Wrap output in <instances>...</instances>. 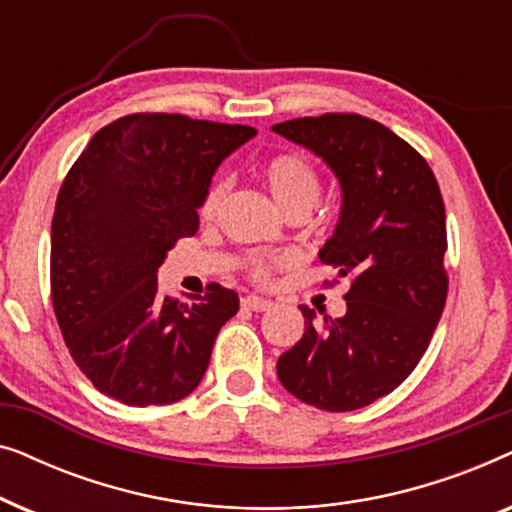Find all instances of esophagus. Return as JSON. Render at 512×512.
<instances>
[{"instance_id": "1", "label": "esophagus", "mask_w": 512, "mask_h": 512, "mask_svg": "<svg viewBox=\"0 0 512 512\" xmlns=\"http://www.w3.org/2000/svg\"><path fill=\"white\" fill-rule=\"evenodd\" d=\"M242 307H244V310H251V312H265V310H270V307H272V300L261 298V296H244Z\"/></svg>"}]
</instances>
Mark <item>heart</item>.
Here are the masks:
<instances>
[{
    "label": "heart",
    "mask_w": 512,
    "mask_h": 512,
    "mask_svg": "<svg viewBox=\"0 0 512 512\" xmlns=\"http://www.w3.org/2000/svg\"><path fill=\"white\" fill-rule=\"evenodd\" d=\"M263 181L265 186H268L272 200H275L277 207L286 214L296 212V209L310 212V209L317 205L321 193V181L317 170L310 165V160L296 156V153H282V156L268 160L263 167ZM226 193L228 181H216V184L209 186L205 198H202L200 214L205 216V219H212V216L219 212ZM282 261V256L258 254L249 261V270L256 279H268L270 272Z\"/></svg>",
    "instance_id": "b5f03b06"
}]
</instances>
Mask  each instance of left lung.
Here are the masks:
<instances>
[{
    "mask_svg": "<svg viewBox=\"0 0 512 512\" xmlns=\"http://www.w3.org/2000/svg\"><path fill=\"white\" fill-rule=\"evenodd\" d=\"M340 181L342 207L321 263L349 279L347 312L300 305L305 333L277 361L284 389L328 412L366 408L408 377L447 298L445 205L431 167L408 142L359 114L272 125Z\"/></svg>",
    "mask_w": 512,
    "mask_h": 512,
    "instance_id": "8db88e82",
    "label": "left lung"
}]
</instances>
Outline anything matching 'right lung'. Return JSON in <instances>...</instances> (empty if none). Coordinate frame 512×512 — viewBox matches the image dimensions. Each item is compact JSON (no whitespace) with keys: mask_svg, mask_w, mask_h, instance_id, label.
<instances>
[{"mask_svg":"<svg viewBox=\"0 0 512 512\" xmlns=\"http://www.w3.org/2000/svg\"><path fill=\"white\" fill-rule=\"evenodd\" d=\"M249 125L130 114L95 132L67 172L51 223V296L81 373L125 405H167L198 387L235 291L193 303L158 293V268L195 235L216 167Z\"/></svg>","mask_w":512,"mask_h":512,"instance_id":"add662e5","label":"right lung"}]
</instances>
